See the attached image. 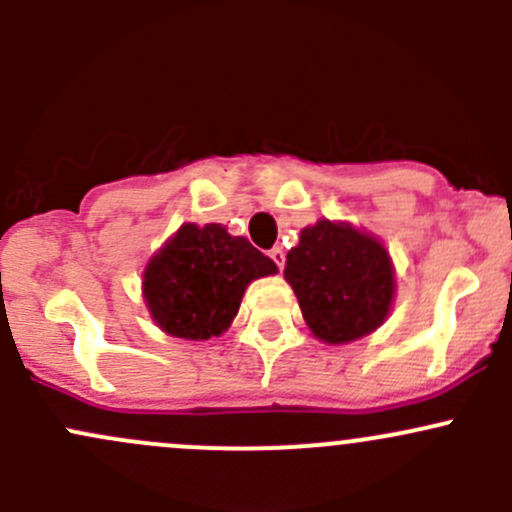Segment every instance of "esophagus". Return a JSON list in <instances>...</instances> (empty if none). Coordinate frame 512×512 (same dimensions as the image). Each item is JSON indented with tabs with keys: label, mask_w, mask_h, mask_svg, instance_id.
Wrapping results in <instances>:
<instances>
[{
	"label": "esophagus",
	"mask_w": 512,
	"mask_h": 512,
	"mask_svg": "<svg viewBox=\"0 0 512 512\" xmlns=\"http://www.w3.org/2000/svg\"><path fill=\"white\" fill-rule=\"evenodd\" d=\"M270 260L275 262L277 270H282V267H285V250H282V247H272V250H270Z\"/></svg>",
	"instance_id": "obj_1"
}]
</instances>
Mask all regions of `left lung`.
<instances>
[{
	"mask_svg": "<svg viewBox=\"0 0 512 512\" xmlns=\"http://www.w3.org/2000/svg\"><path fill=\"white\" fill-rule=\"evenodd\" d=\"M285 280L309 329L329 344L374 332L394 299V270L381 242L352 225L319 220L287 252Z\"/></svg>",
	"mask_w": 512,
	"mask_h": 512,
	"instance_id": "8db88e82",
	"label": "left lung"
}]
</instances>
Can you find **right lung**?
Masks as SVG:
<instances>
[{"instance_id": "obj_1", "label": "right lung", "mask_w": 512, "mask_h": 512, "mask_svg": "<svg viewBox=\"0 0 512 512\" xmlns=\"http://www.w3.org/2000/svg\"><path fill=\"white\" fill-rule=\"evenodd\" d=\"M275 272V262L245 237L227 235L215 223H188L148 262L143 292L163 332L210 339L230 327L247 285Z\"/></svg>"}]
</instances>
